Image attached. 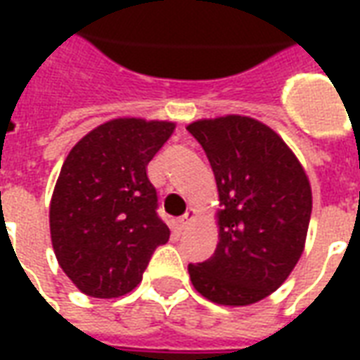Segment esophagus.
Here are the masks:
<instances>
[{
    "mask_svg": "<svg viewBox=\"0 0 360 360\" xmlns=\"http://www.w3.org/2000/svg\"><path fill=\"white\" fill-rule=\"evenodd\" d=\"M196 218H198V214H196L195 208H188L187 214H185V216H183L179 221H177V227H179L181 231H183V229H187V227L191 226V224H193Z\"/></svg>",
    "mask_w": 360,
    "mask_h": 360,
    "instance_id": "esophagus-1",
    "label": "esophagus"
}]
</instances>
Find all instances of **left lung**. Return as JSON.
I'll list each match as a JSON object with an SVG mask.
<instances>
[{"mask_svg": "<svg viewBox=\"0 0 360 360\" xmlns=\"http://www.w3.org/2000/svg\"><path fill=\"white\" fill-rule=\"evenodd\" d=\"M218 185V247L191 281L208 301L249 307L278 289L299 262L312 212L304 167L274 129L249 115L188 123Z\"/></svg>", "mask_w": 360, "mask_h": 360, "instance_id": "left-lung-1", "label": "left lung"}]
</instances>
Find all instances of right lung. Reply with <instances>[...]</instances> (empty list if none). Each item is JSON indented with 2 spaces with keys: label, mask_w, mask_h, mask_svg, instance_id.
Listing matches in <instances>:
<instances>
[{
  "label": "right lung",
  "mask_w": 360,
  "mask_h": 360,
  "mask_svg": "<svg viewBox=\"0 0 360 360\" xmlns=\"http://www.w3.org/2000/svg\"><path fill=\"white\" fill-rule=\"evenodd\" d=\"M173 131V121L110 119L67 154L50 200V235L61 270L84 295L133 291L169 239L146 165Z\"/></svg>",
  "instance_id": "add662e5"
}]
</instances>
